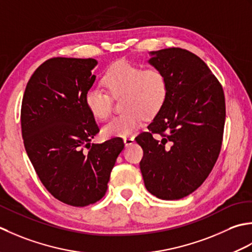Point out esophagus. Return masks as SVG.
<instances>
[{
  "label": "esophagus",
  "mask_w": 252,
  "mask_h": 252,
  "mask_svg": "<svg viewBox=\"0 0 252 252\" xmlns=\"http://www.w3.org/2000/svg\"><path fill=\"white\" fill-rule=\"evenodd\" d=\"M124 143H125V146L132 145V143H133V137H129V136L124 137Z\"/></svg>",
  "instance_id": "1"
}]
</instances>
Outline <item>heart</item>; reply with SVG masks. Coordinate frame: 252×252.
<instances>
[{"instance_id":"heart-1","label":"heart","mask_w":252,"mask_h":252,"mask_svg":"<svg viewBox=\"0 0 252 252\" xmlns=\"http://www.w3.org/2000/svg\"><path fill=\"white\" fill-rule=\"evenodd\" d=\"M106 92L91 89L85 95V104L94 119L105 121L112 112V97L121 95L124 112L102 129L106 138L125 137L152 119L165 103L168 83L165 74L157 66L141 67L128 61H117L105 69L100 79Z\"/></svg>"}]
</instances>
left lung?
<instances>
[{"instance_id": "1", "label": "left lung", "mask_w": 252, "mask_h": 252, "mask_svg": "<svg viewBox=\"0 0 252 252\" xmlns=\"http://www.w3.org/2000/svg\"><path fill=\"white\" fill-rule=\"evenodd\" d=\"M149 63L165 74V103L148 131L135 140L142 150L140 171L147 190L177 200L201 186L222 148L225 116L223 87L204 62L189 51L152 52Z\"/></svg>"}]
</instances>
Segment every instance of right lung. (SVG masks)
Wrapping results in <instances>:
<instances>
[{
    "label": "right lung",
    "instance_id": "obj_1",
    "mask_svg": "<svg viewBox=\"0 0 252 252\" xmlns=\"http://www.w3.org/2000/svg\"><path fill=\"white\" fill-rule=\"evenodd\" d=\"M95 65L94 59L45 61L30 77L20 111L24 146L35 173L54 198L73 207L104 197L125 146L121 137L90 143L100 131L85 104Z\"/></svg>",
    "mask_w": 252,
    "mask_h": 252
}]
</instances>
